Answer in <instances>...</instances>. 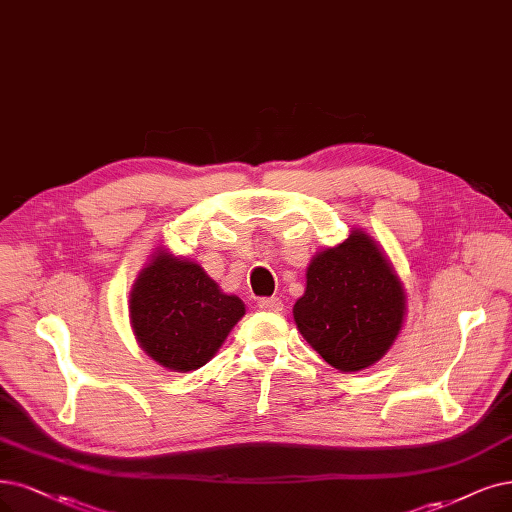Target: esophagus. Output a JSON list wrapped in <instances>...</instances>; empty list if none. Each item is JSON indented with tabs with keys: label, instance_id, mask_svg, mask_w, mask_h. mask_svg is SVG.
<instances>
[{
	"label": "esophagus",
	"instance_id": "1",
	"mask_svg": "<svg viewBox=\"0 0 512 512\" xmlns=\"http://www.w3.org/2000/svg\"><path fill=\"white\" fill-rule=\"evenodd\" d=\"M257 308L263 312H280L282 301L278 297H261L257 299Z\"/></svg>",
	"mask_w": 512,
	"mask_h": 512
}]
</instances>
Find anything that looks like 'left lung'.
Returning a JSON list of instances; mask_svg holds the SVG:
<instances>
[{
	"label": "left lung",
	"mask_w": 512,
	"mask_h": 512,
	"mask_svg": "<svg viewBox=\"0 0 512 512\" xmlns=\"http://www.w3.org/2000/svg\"><path fill=\"white\" fill-rule=\"evenodd\" d=\"M306 293L293 308L299 333L339 371L377 363L403 325L405 293L377 244L352 232L308 268Z\"/></svg>",
	"instance_id": "left-lung-1"
}]
</instances>
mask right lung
<instances>
[{"label": "right lung", "mask_w": 512, "mask_h": 512, "mask_svg": "<svg viewBox=\"0 0 512 512\" xmlns=\"http://www.w3.org/2000/svg\"><path fill=\"white\" fill-rule=\"evenodd\" d=\"M244 316L194 261L158 253L130 291V325L141 348L162 367L194 371L211 361Z\"/></svg>", "instance_id": "obj_1"}]
</instances>
